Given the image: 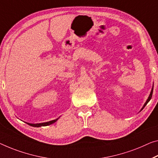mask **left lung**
I'll return each mask as SVG.
<instances>
[{
  "instance_id": "1",
  "label": "left lung",
  "mask_w": 158,
  "mask_h": 158,
  "mask_svg": "<svg viewBox=\"0 0 158 158\" xmlns=\"http://www.w3.org/2000/svg\"><path fill=\"white\" fill-rule=\"evenodd\" d=\"M152 90H153V89H152V90H151V93H150V96H149V98H148V99H147V101H146V102L145 103V104H144V106H143V109L145 106V105H146V104L148 103V102L150 100V99H151V98H152ZM142 109V110H143Z\"/></svg>"
}]
</instances>
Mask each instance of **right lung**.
Returning a JSON list of instances; mask_svg holds the SVG:
<instances>
[{"mask_svg": "<svg viewBox=\"0 0 158 158\" xmlns=\"http://www.w3.org/2000/svg\"><path fill=\"white\" fill-rule=\"evenodd\" d=\"M58 120L56 119V120H53V121H48V122H45V123H27V124H29L31 127H46V126H48L50 124H52V123H55L56 121Z\"/></svg>", "mask_w": 158, "mask_h": 158, "instance_id": "1", "label": "right lung"}]
</instances>
